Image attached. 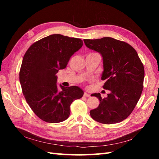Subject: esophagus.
Instances as JSON below:
<instances>
[{"mask_svg":"<svg viewBox=\"0 0 159 159\" xmlns=\"http://www.w3.org/2000/svg\"><path fill=\"white\" fill-rule=\"evenodd\" d=\"M84 97H86V98H89L90 97V95L85 92L84 94Z\"/></svg>","mask_w":159,"mask_h":159,"instance_id":"1","label":"esophagus"}]
</instances>
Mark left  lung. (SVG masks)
Returning <instances> with one entry per match:
<instances>
[{
  "instance_id": "8db88e82",
  "label": "left lung",
  "mask_w": 159,
  "mask_h": 159,
  "mask_svg": "<svg viewBox=\"0 0 159 159\" xmlns=\"http://www.w3.org/2000/svg\"><path fill=\"white\" fill-rule=\"evenodd\" d=\"M84 41L89 49L102 54L103 88L110 91L103 99L99 93L91 95L97 97L100 103L90 111L91 117L103 124L121 122L132 113L141 95L145 76L142 61L136 50L123 41L111 37Z\"/></svg>"
}]
</instances>
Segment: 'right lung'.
<instances>
[{"mask_svg":"<svg viewBox=\"0 0 159 159\" xmlns=\"http://www.w3.org/2000/svg\"><path fill=\"white\" fill-rule=\"evenodd\" d=\"M83 46L80 38L52 34L32 44L24 56L19 73L22 93L37 116L47 123L64 121L70 105L82 98L78 86L58 91L56 74L66 68L71 56Z\"/></svg>","mask_w":159,"mask_h":159,"instance_id":"1","label":"right lung"}]
</instances>
